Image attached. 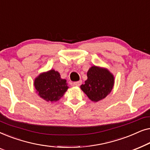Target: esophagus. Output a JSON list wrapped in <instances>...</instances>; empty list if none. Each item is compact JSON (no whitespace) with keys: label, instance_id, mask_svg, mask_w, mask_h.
Instances as JSON below:
<instances>
[{"label":"esophagus","instance_id":"34e87169","mask_svg":"<svg viewBox=\"0 0 150 150\" xmlns=\"http://www.w3.org/2000/svg\"><path fill=\"white\" fill-rule=\"evenodd\" d=\"M81 83H82V81H76V82H74V83H73L74 85H75V86H80V85H81Z\"/></svg>","mask_w":150,"mask_h":150}]
</instances>
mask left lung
<instances>
[{
    "label": "left lung",
    "instance_id": "8db88e82",
    "mask_svg": "<svg viewBox=\"0 0 150 150\" xmlns=\"http://www.w3.org/2000/svg\"><path fill=\"white\" fill-rule=\"evenodd\" d=\"M87 80L81 89L91 101L105 98L114 85V76L107 69L93 65L87 71Z\"/></svg>",
    "mask_w": 150,
    "mask_h": 150
}]
</instances>
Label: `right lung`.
I'll return each instance as SVG.
<instances>
[{
    "label": "right lung",
    "mask_w": 150,
    "mask_h": 150,
    "mask_svg": "<svg viewBox=\"0 0 150 150\" xmlns=\"http://www.w3.org/2000/svg\"><path fill=\"white\" fill-rule=\"evenodd\" d=\"M34 86L38 95L49 102L58 101L68 89L66 80L54 69L40 74L35 79Z\"/></svg>",
    "instance_id": "right-lung-1"
}]
</instances>
